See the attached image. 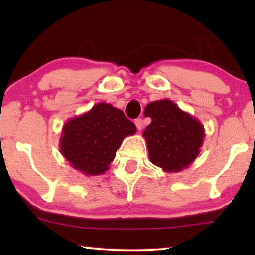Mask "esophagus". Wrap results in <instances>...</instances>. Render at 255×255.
<instances>
[{"label":"esophagus","mask_w":255,"mask_h":255,"mask_svg":"<svg viewBox=\"0 0 255 255\" xmlns=\"http://www.w3.org/2000/svg\"><path fill=\"white\" fill-rule=\"evenodd\" d=\"M134 124H135V127H137L138 130L140 131L142 128V120H141V118H137V120L134 121Z\"/></svg>","instance_id":"1"}]
</instances>
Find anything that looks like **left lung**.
I'll return each mask as SVG.
<instances>
[{"instance_id":"8db88e82","label":"left lung","mask_w":255,"mask_h":255,"mask_svg":"<svg viewBox=\"0 0 255 255\" xmlns=\"http://www.w3.org/2000/svg\"><path fill=\"white\" fill-rule=\"evenodd\" d=\"M144 115L152 120L142 133L149 161L166 173L188 168L203 145V124L167 99L148 103Z\"/></svg>"}]
</instances>
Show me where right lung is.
Listing matches in <instances>:
<instances>
[{
	"instance_id": "add662e5",
	"label": "right lung",
	"mask_w": 255,
	"mask_h": 255,
	"mask_svg": "<svg viewBox=\"0 0 255 255\" xmlns=\"http://www.w3.org/2000/svg\"><path fill=\"white\" fill-rule=\"evenodd\" d=\"M135 132L137 128L123 111L101 102L66 122L59 147L72 168L96 176L109 169L124 138Z\"/></svg>"
}]
</instances>
